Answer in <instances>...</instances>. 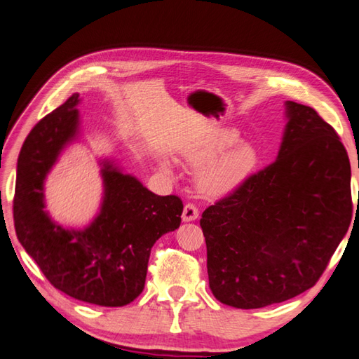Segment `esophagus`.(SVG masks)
<instances>
[{
	"instance_id": "esophagus-1",
	"label": "esophagus",
	"mask_w": 359,
	"mask_h": 359,
	"mask_svg": "<svg viewBox=\"0 0 359 359\" xmlns=\"http://www.w3.org/2000/svg\"><path fill=\"white\" fill-rule=\"evenodd\" d=\"M198 216H199V210H198L195 203H191V202L186 203V207H184V210H182V216H181L182 220L184 222H193V220L198 219Z\"/></svg>"
}]
</instances>
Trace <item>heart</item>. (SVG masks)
<instances>
[{"mask_svg":"<svg viewBox=\"0 0 359 359\" xmlns=\"http://www.w3.org/2000/svg\"><path fill=\"white\" fill-rule=\"evenodd\" d=\"M236 142V137L225 135V137L198 144L186 152V160L193 168H203L210 164L199 178L201 189L208 195H224L236 189L257 166V151L250 144H241L237 149L225 154L219 159L217 158ZM164 168L169 169V164L164 163Z\"/></svg>","mask_w":359,"mask_h":359,"instance_id":"1","label":"heart"}]
</instances>
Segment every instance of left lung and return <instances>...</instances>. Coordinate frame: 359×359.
<instances>
[{
	"label": "left lung",
	"instance_id": "1",
	"mask_svg": "<svg viewBox=\"0 0 359 359\" xmlns=\"http://www.w3.org/2000/svg\"><path fill=\"white\" fill-rule=\"evenodd\" d=\"M278 157L202 212L212 294L241 309L316 285L352 219L351 163L337 131L287 101Z\"/></svg>",
	"mask_w": 359,
	"mask_h": 359
}]
</instances>
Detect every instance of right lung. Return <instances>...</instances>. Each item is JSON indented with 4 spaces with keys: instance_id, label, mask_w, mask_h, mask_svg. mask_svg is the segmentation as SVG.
Returning <instances> with one entry per match:
<instances>
[{
    "instance_id": "add662e5",
    "label": "right lung",
    "mask_w": 359,
    "mask_h": 359,
    "mask_svg": "<svg viewBox=\"0 0 359 359\" xmlns=\"http://www.w3.org/2000/svg\"><path fill=\"white\" fill-rule=\"evenodd\" d=\"M79 93L39 121L18 158L13 220L18 240L51 285L101 306H123L144 287L154 243L181 224L182 201L158 196L104 161V201L84 229H65L43 210V182L79 133Z\"/></svg>"
}]
</instances>
